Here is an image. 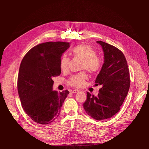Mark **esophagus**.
<instances>
[{"label":"esophagus","mask_w":149,"mask_h":149,"mask_svg":"<svg viewBox=\"0 0 149 149\" xmlns=\"http://www.w3.org/2000/svg\"><path fill=\"white\" fill-rule=\"evenodd\" d=\"M80 91L79 90H74L72 91V93H79Z\"/></svg>","instance_id":"1"}]
</instances>
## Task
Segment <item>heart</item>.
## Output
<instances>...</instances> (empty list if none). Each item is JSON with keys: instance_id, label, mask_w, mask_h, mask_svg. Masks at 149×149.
I'll use <instances>...</instances> for the list:
<instances>
[{"instance_id": "heart-1", "label": "heart", "mask_w": 149, "mask_h": 149, "mask_svg": "<svg viewBox=\"0 0 149 149\" xmlns=\"http://www.w3.org/2000/svg\"><path fill=\"white\" fill-rule=\"evenodd\" d=\"M74 55L84 59L82 68L87 70L91 73L98 72L101 68L102 62L101 59L97 56V52L90 45L86 44L78 45L75 47L72 50ZM70 63V58L67 55H63L60 60V68L63 71L68 70ZM87 75L85 72H81L72 75L68 83L74 87H82L84 86Z\"/></svg>"}]
</instances>
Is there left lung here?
<instances>
[{
	"label": "left lung",
	"mask_w": 149,
	"mask_h": 149,
	"mask_svg": "<svg viewBox=\"0 0 149 149\" xmlns=\"http://www.w3.org/2000/svg\"><path fill=\"white\" fill-rule=\"evenodd\" d=\"M104 52L102 67L95 80L101 86L97 96L87 94L83 104L87 114L97 120L111 118L120 110L128 94L130 73L123 53L116 47L102 41H97Z\"/></svg>",
	"instance_id": "1"
}]
</instances>
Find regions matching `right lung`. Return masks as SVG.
Here are the masks:
<instances>
[{
  "mask_svg": "<svg viewBox=\"0 0 149 149\" xmlns=\"http://www.w3.org/2000/svg\"><path fill=\"white\" fill-rule=\"evenodd\" d=\"M68 42H48L30 49L20 63L17 91L26 114L35 122L48 124L59 116L70 92L54 91L52 78L61 73L60 60Z\"/></svg>",
  "mask_w": 149,
  "mask_h": 149,
  "instance_id": "right-lung-1",
  "label": "right lung"
}]
</instances>
